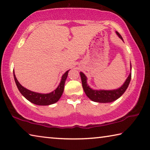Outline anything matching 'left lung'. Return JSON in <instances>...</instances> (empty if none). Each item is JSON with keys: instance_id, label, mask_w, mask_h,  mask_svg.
<instances>
[{"instance_id": "left-lung-1", "label": "left lung", "mask_w": 150, "mask_h": 150, "mask_svg": "<svg viewBox=\"0 0 150 150\" xmlns=\"http://www.w3.org/2000/svg\"><path fill=\"white\" fill-rule=\"evenodd\" d=\"M115 33L117 35V36L123 41V38L121 36L120 33L117 31H116ZM130 68L131 71H132V65L131 64ZM80 75L81 78L82 86L83 88L85 94H86V96L91 100L95 102H97V103H111V102H113L118 98H120L124 93L125 90L127 89V88L129 86L131 81V77H132V73H129V76H128L126 80H125V81L124 82V83L122 86L117 88V89L113 90L93 89L87 84V78L84 73L80 72Z\"/></svg>"}]
</instances>
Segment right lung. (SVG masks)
<instances>
[{
	"label": "right lung",
	"instance_id": "right-lung-1",
	"mask_svg": "<svg viewBox=\"0 0 150 150\" xmlns=\"http://www.w3.org/2000/svg\"><path fill=\"white\" fill-rule=\"evenodd\" d=\"M69 71V70L66 71L63 75L60 83L58 85V87L56 88V89H54L53 91L49 93H40L34 92L26 89L25 87L22 86L19 83V82L18 81V80L16 79L14 70L13 75L14 79H15L18 89L19 90L21 93L28 101L38 105H49L57 102L59 100V99L61 98V96H62L64 91V87H65V83Z\"/></svg>",
	"mask_w": 150,
	"mask_h": 150
}]
</instances>
